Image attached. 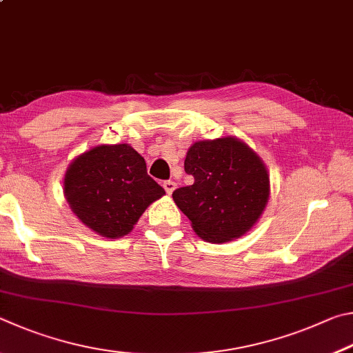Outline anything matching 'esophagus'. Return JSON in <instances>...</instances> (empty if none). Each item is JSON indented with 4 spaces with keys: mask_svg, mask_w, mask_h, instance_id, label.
<instances>
[{
    "mask_svg": "<svg viewBox=\"0 0 353 353\" xmlns=\"http://www.w3.org/2000/svg\"><path fill=\"white\" fill-rule=\"evenodd\" d=\"M163 188L165 189V192L170 195V194L173 192V190L176 189V183H175V181H172V180H167V181H164V183H163Z\"/></svg>",
    "mask_w": 353,
    "mask_h": 353,
    "instance_id": "34e87169",
    "label": "esophagus"
}]
</instances>
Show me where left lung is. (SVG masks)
Returning <instances> with one entry per match:
<instances>
[{
    "label": "left lung",
    "mask_w": 353,
    "mask_h": 353,
    "mask_svg": "<svg viewBox=\"0 0 353 353\" xmlns=\"http://www.w3.org/2000/svg\"><path fill=\"white\" fill-rule=\"evenodd\" d=\"M184 170L194 184L173 190V201L196 236L212 243L242 237L261 219L270 196L263 161L232 136L190 145Z\"/></svg>",
    "instance_id": "1"
}]
</instances>
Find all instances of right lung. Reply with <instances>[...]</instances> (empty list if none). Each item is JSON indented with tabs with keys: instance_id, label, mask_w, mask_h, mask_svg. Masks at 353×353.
Masks as SVG:
<instances>
[{
	"instance_id": "1",
	"label": "right lung",
	"mask_w": 353,
	"mask_h": 353,
	"mask_svg": "<svg viewBox=\"0 0 353 353\" xmlns=\"http://www.w3.org/2000/svg\"><path fill=\"white\" fill-rule=\"evenodd\" d=\"M63 194L85 226L102 237L119 239L165 192L147 175L144 158L132 145L103 144L72 161L65 173Z\"/></svg>"
}]
</instances>
